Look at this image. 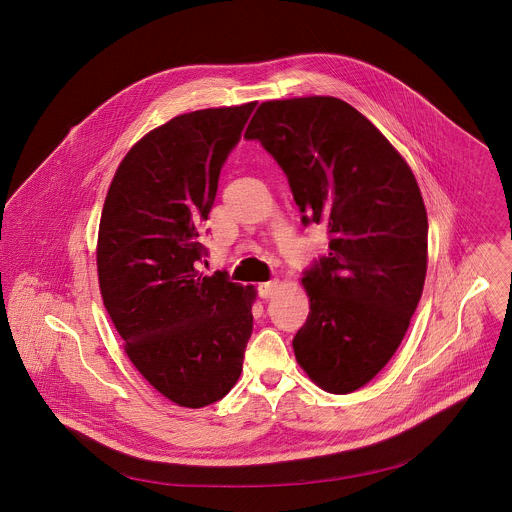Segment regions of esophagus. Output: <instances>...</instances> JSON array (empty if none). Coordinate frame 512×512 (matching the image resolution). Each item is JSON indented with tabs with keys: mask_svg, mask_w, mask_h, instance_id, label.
I'll use <instances>...</instances> for the list:
<instances>
[{
	"mask_svg": "<svg viewBox=\"0 0 512 512\" xmlns=\"http://www.w3.org/2000/svg\"><path fill=\"white\" fill-rule=\"evenodd\" d=\"M280 290V282L278 280H272V282H266V284H260L258 286V295L262 297V299H270V297H274L276 293Z\"/></svg>",
	"mask_w": 512,
	"mask_h": 512,
	"instance_id": "34e87169",
	"label": "esophagus"
}]
</instances>
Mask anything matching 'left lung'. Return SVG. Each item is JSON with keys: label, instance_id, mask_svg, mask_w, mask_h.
Returning <instances> with one entry per match:
<instances>
[{"label": "left lung", "instance_id": "1", "mask_svg": "<svg viewBox=\"0 0 512 512\" xmlns=\"http://www.w3.org/2000/svg\"><path fill=\"white\" fill-rule=\"evenodd\" d=\"M244 138L284 169L303 226L329 232V254L301 280L311 311L295 359L323 390L355 392L392 359L424 290L428 215L416 177L333 96L262 102Z\"/></svg>", "mask_w": 512, "mask_h": 512}]
</instances>
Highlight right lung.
Listing matches in <instances>:
<instances>
[{"label":"right lung","instance_id":"obj_1","mask_svg":"<svg viewBox=\"0 0 512 512\" xmlns=\"http://www.w3.org/2000/svg\"><path fill=\"white\" fill-rule=\"evenodd\" d=\"M256 102L181 114L122 159L100 217L104 307L132 365L165 398L203 408L236 384L256 290L203 276V222Z\"/></svg>","mask_w":512,"mask_h":512}]
</instances>
